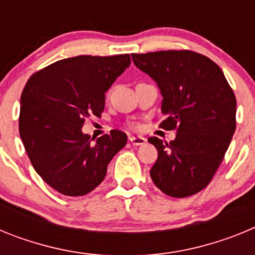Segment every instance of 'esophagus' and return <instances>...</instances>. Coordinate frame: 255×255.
Wrapping results in <instances>:
<instances>
[{
    "mask_svg": "<svg viewBox=\"0 0 255 255\" xmlns=\"http://www.w3.org/2000/svg\"><path fill=\"white\" fill-rule=\"evenodd\" d=\"M129 141L132 145H143V144H145L147 139L143 138V136H130Z\"/></svg>",
    "mask_w": 255,
    "mask_h": 255,
    "instance_id": "1",
    "label": "esophagus"
}]
</instances>
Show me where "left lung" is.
Wrapping results in <instances>:
<instances>
[{
	"instance_id": "obj_1",
	"label": "left lung",
	"mask_w": 255,
	"mask_h": 255,
	"mask_svg": "<svg viewBox=\"0 0 255 255\" xmlns=\"http://www.w3.org/2000/svg\"><path fill=\"white\" fill-rule=\"evenodd\" d=\"M135 66L161 91V126L176 129L170 143L149 138L158 150L150 177L164 194H197L215 176L236 128V98L222 70L191 51L132 53Z\"/></svg>"
}]
</instances>
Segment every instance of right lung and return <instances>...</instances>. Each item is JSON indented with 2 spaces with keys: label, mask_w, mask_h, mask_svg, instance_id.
<instances>
[{
  "label": "right lung",
  "mask_w": 255,
  "mask_h": 255,
  "mask_svg": "<svg viewBox=\"0 0 255 255\" xmlns=\"http://www.w3.org/2000/svg\"><path fill=\"white\" fill-rule=\"evenodd\" d=\"M130 55L76 56L33 74L20 98L19 132L44 182L69 197L85 195L105 179L128 136L111 130L92 141L82 130L105 110V94L130 66Z\"/></svg>",
  "instance_id": "1"
}]
</instances>
